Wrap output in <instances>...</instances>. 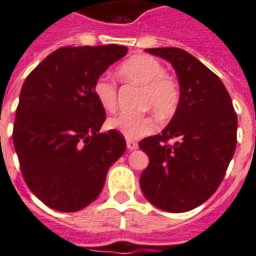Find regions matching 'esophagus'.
I'll return each mask as SVG.
<instances>
[{
  "mask_svg": "<svg viewBox=\"0 0 256 256\" xmlns=\"http://www.w3.org/2000/svg\"><path fill=\"white\" fill-rule=\"evenodd\" d=\"M126 146H128V150H130V151H132V150H136V148L139 147L138 143H136V142H132V140L126 142Z\"/></svg>",
  "mask_w": 256,
  "mask_h": 256,
  "instance_id": "esophagus-1",
  "label": "esophagus"
}]
</instances>
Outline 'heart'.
Returning <instances> with one entry per match:
<instances>
[{
    "instance_id": "b5f03b06",
    "label": "heart",
    "mask_w": 256,
    "mask_h": 256,
    "mask_svg": "<svg viewBox=\"0 0 256 256\" xmlns=\"http://www.w3.org/2000/svg\"><path fill=\"white\" fill-rule=\"evenodd\" d=\"M117 74L126 83L143 87V108L154 109L160 118H169L177 112L181 102L180 86L173 76L165 74V68L158 60L148 54L132 56L122 62ZM94 94L105 110L117 108V88L109 79L98 78L94 84ZM108 126L128 140H136L154 132L158 122L152 116L122 114L110 118Z\"/></svg>"
}]
</instances>
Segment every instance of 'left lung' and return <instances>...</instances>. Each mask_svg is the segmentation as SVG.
<instances>
[{"label":"left lung","instance_id":"8db88e82","mask_svg":"<svg viewBox=\"0 0 256 256\" xmlns=\"http://www.w3.org/2000/svg\"><path fill=\"white\" fill-rule=\"evenodd\" d=\"M146 52L172 64L181 102L161 134L139 143L150 158L139 181L142 192L162 211H190L210 199L224 178L237 144V114L220 78L194 56L180 48Z\"/></svg>","mask_w":256,"mask_h":256}]
</instances>
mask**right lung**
<instances>
[{"label":"right lung","instance_id":"1","mask_svg":"<svg viewBox=\"0 0 256 256\" xmlns=\"http://www.w3.org/2000/svg\"><path fill=\"white\" fill-rule=\"evenodd\" d=\"M128 53L122 45L65 46L26 78L14 121L15 152L30 190L60 212L95 200L126 142L100 132L105 109L94 94L100 75Z\"/></svg>","mask_w":256,"mask_h":256}]
</instances>
